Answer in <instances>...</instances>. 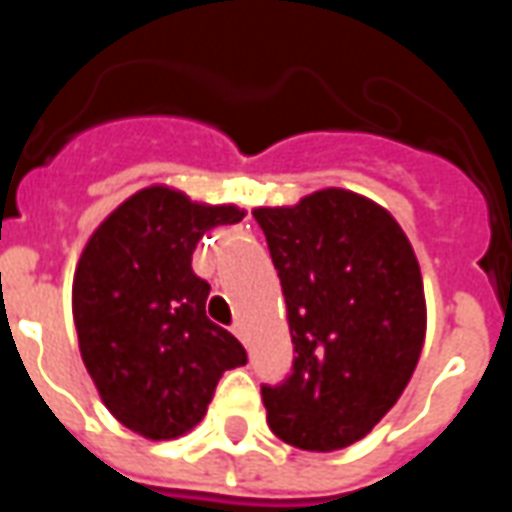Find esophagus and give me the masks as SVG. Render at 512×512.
Returning a JSON list of instances; mask_svg holds the SVG:
<instances>
[{
  "label": "esophagus",
  "mask_w": 512,
  "mask_h": 512,
  "mask_svg": "<svg viewBox=\"0 0 512 512\" xmlns=\"http://www.w3.org/2000/svg\"><path fill=\"white\" fill-rule=\"evenodd\" d=\"M233 334H235V337H238V340H241V343H246V337H249V334H246L244 323H235Z\"/></svg>",
  "instance_id": "esophagus-1"
}]
</instances>
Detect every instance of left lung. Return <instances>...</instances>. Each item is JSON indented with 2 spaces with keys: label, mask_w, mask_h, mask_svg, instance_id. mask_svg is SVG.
I'll list each match as a JSON object with an SVG mask.
<instances>
[{
  "label": "left lung",
  "mask_w": 512,
  "mask_h": 512,
  "mask_svg": "<svg viewBox=\"0 0 512 512\" xmlns=\"http://www.w3.org/2000/svg\"><path fill=\"white\" fill-rule=\"evenodd\" d=\"M252 216L279 271L296 351L293 373L263 386L268 428L299 450H345L417 370L428 304L414 246L384 205L337 186Z\"/></svg>",
  "instance_id": "obj_1"
}]
</instances>
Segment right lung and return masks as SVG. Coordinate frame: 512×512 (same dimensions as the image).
<instances>
[{"mask_svg":"<svg viewBox=\"0 0 512 512\" xmlns=\"http://www.w3.org/2000/svg\"><path fill=\"white\" fill-rule=\"evenodd\" d=\"M246 216L153 183L87 238L73 274V323L87 373L109 414L142 439L197 428L244 345L205 315L211 285L191 271L202 235Z\"/></svg>","mask_w":512,"mask_h":512,"instance_id":"add662e5","label":"right lung"}]
</instances>
